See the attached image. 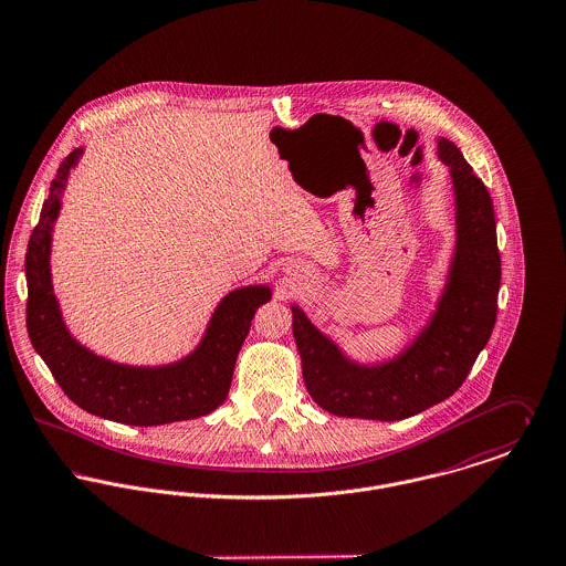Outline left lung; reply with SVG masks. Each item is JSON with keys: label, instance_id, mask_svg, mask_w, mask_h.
<instances>
[{"label": "left lung", "instance_id": "1", "mask_svg": "<svg viewBox=\"0 0 566 566\" xmlns=\"http://www.w3.org/2000/svg\"><path fill=\"white\" fill-rule=\"evenodd\" d=\"M455 195V253L430 325L397 358L358 365L293 306V336L314 401L336 417L399 421L451 397L486 347L497 318L502 258L493 199L460 149L439 138Z\"/></svg>", "mask_w": 566, "mask_h": 566}]
</instances>
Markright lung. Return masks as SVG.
Instances as JSON below:
<instances>
[{
  "label": "right lung",
  "mask_w": 566,
  "mask_h": 566,
  "mask_svg": "<svg viewBox=\"0 0 566 566\" xmlns=\"http://www.w3.org/2000/svg\"><path fill=\"white\" fill-rule=\"evenodd\" d=\"M80 156L82 149H73L61 163L28 243L25 321L30 340L64 395L95 417L140 428L203 417L226 401L253 314L271 300V291L269 286H245L228 293L197 349L174 365L127 367L82 347L64 325L50 273L52 228L69 171Z\"/></svg>",
  "instance_id": "right-lung-1"
}]
</instances>
